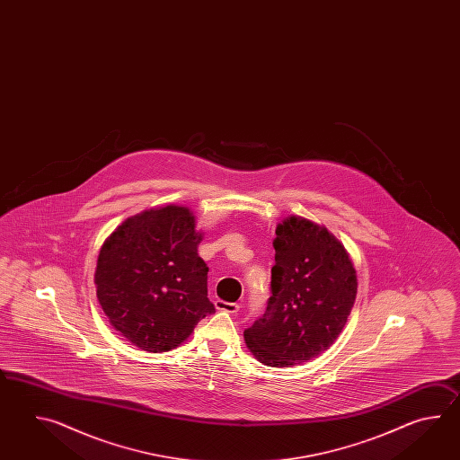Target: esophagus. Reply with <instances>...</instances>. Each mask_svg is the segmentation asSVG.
I'll list each match as a JSON object with an SVG mask.
<instances>
[{"label":"esophagus","mask_w":460,"mask_h":460,"mask_svg":"<svg viewBox=\"0 0 460 460\" xmlns=\"http://www.w3.org/2000/svg\"><path fill=\"white\" fill-rule=\"evenodd\" d=\"M217 311H222V313L236 314L240 311V305L236 303H226V301H216Z\"/></svg>","instance_id":"obj_1"}]
</instances>
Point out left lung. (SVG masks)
Listing matches in <instances>:
<instances>
[{
	"label": "left lung",
	"instance_id": "left-lung-1",
	"mask_svg": "<svg viewBox=\"0 0 460 460\" xmlns=\"http://www.w3.org/2000/svg\"><path fill=\"white\" fill-rule=\"evenodd\" d=\"M273 246V296L263 317L244 331V342L268 367L301 365L342 332L357 296V271L342 242L304 217L278 224Z\"/></svg>",
	"mask_w": 460,
	"mask_h": 460
}]
</instances>
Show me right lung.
I'll return each mask as SVG.
<instances>
[{"label":"right lung","mask_w":460,"mask_h":460,"mask_svg":"<svg viewBox=\"0 0 460 460\" xmlns=\"http://www.w3.org/2000/svg\"><path fill=\"white\" fill-rule=\"evenodd\" d=\"M189 207H153L128 217L102 244L95 268L98 303L115 331L137 349L169 352L208 314L204 234Z\"/></svg>","instance_id":"1"}]
</instances>
